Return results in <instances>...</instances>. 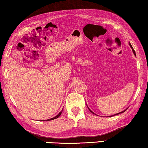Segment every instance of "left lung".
I'll return each instance as SVG.
<instances>
[{
  "label": "left lung",
  "instance_id": "8db88e82",
  "mask_svg": "<svg viewBox=\"0 0 148 148\" xmlns=\"http://www.w3.org/2000/svg\"><path fill=\"white\" fill-rule=\"evenodd\" d=\"M129 45H130V47H131V48H132V51H133V52H134V55H135V56H136V52H135V51H134V49H133V47H132V45H131V44H130V42H129ZM88 110H90V111H91V112H92V113L93 114H94V113L92 112V111H91V110H90L89 109V108H88ZM126 111V110H124V111H121V112H120V113H117V114H114V115H116V114H120V113H123V112H124V111Z\"/></svg>",
  "mask_w": 148,
  "mask_h": 148
}]
</instances>
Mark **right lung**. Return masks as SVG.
Masks as SVG:
<instances>
[{"label":"right lung","mask_w":148,"mask_h":148,"mask_svg":"<svg viewBox=\"0 0 148 148\" xmlns=\"http://www.w3.org/2000/svg\"><path fill=\"white\" fill-rule=\"evenodd\" d=\"M62 111H63V110H62V111H60V113H59V114H58V115H56V116H54V118H52V119H48V120H41V121H49V120H52L56 119H58V118L59 116H60L61 115V113H62Z\"/></svg>","instance_id":"add662e5"}]
</instances>
